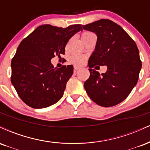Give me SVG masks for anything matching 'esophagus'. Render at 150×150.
<instances>
[{"label":"esophagus","mask_w":150,"mask_h":150,"mask_svg":"<svg viewBox=\"0 0 150 150\" xmlns=\"http://www.w3.org/2000/svg\"><path fill=\"white\" fill-rule=\"evenodd\" d=\"M79 69H80V67H79L74 66V72H76V71H78Z\"/></svg>","instance_id":"34e87169"}]
</instances>
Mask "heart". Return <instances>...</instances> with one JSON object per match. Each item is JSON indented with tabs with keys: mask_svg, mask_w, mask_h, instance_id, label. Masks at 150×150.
<instances>
[{
	"mask_svg": "<svg viewBox=\"0 0 150 150\" xmlns=\"http://www.w3.org/2000/svg\"><path fill=\"white\" fill-rule=\"evenodd\" d=\"M91 34H93V33L91 32H88V31L84 32L82 34V39H84L86 37H88ZM85 61L86 57L84 55H83V54H72V55L69 57V63H71V64L74 65H76V66H80V65L83 64Z\"/></svg>",
	"mask_w": 150,
	"mask_h": 150,
	"instance_id": "b5f03b06",
	"label": "heart"
}]
</instances>
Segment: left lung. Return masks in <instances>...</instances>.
<instances>
[{"mask_svg":"<svg viewBox=\"0 0 150 150\" xmlns=\"http://www.w3.org/2000/svg\"><path fill=\"white\" fill-rule=\"evenodd\" d=\"M98 39L89 58L90 77L84 83L86 93L97 105L112 107L126 99L138 81L142 67L138 47L122 27L110 19H100L82 25ZM96 65L107 66L100 75L92 69Z\"/></svg>","mask_w":150,"mask_h":150,"instance_id":"obj_1","label":"left lung"}]
</instances>
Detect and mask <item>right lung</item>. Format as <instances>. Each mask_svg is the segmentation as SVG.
I'll use <instances>...</instances> for the list:
<instances>
[{
	"label": "right lung",
	"instance_id": "1",
	"mask_svg": "<svg viewBox=\"0 0 150 150\" xmlns=\"http://www.w3.org/2000/svg\"><path fill=\"white\" fill-rule=\"evenodd\" d=\"M81 24L67 28L44 24L37 27L19 45L11 62V82L19 98L28 106L42 109L62 98L73 74L72 65L54 68L51 59L64 54L65 46Z\"/></svg>",
	"mask_w": 150,
	"mask_h": 150
}]
</instances>
